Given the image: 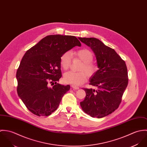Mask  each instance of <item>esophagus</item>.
<instances>
[{"label":"esophagus","instance_id":"esophagus-1","mask_svg":"<svg viewBox=\"0 0 147 147\" xmlns=\"http://www.w3.org/2000/svg\"><path fill=\"white\" fill-rule=\"evenodd\" d=\"M71 86H72V88L74 90H77V89H79V86H75V85H72Z\"/></svg>","mask_w":147,"mask_h":147}]
</instances>
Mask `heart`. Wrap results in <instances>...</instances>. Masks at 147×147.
Returning <instances> with one entry per match:
<instances>
[{
    "label": "heart",
    "mask_w": 147,
    "mask_h": 147,
    "mask_svg": "<svg viewBox=\"0 0 147 147\" xmlns=\"http://www.w3.org/2000/svg\"><path fill=\"white\" fill-rule=\"evenodd\" d=\"M71 53L75 58H78L83 61L79 70L84 71L75 72L69 71L64 74L63 80L67 84H72V85H79L83 84L88 76H93L97 70V67L92 61L93 59V54L89 50L83 49L79 50L73 51ZM72 61L71 53L67 51L63 54L61 57V65L64 70L69 68Z\"/></svg>",
    "instance_id": "1"
}]
</instances>
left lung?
Here are the masks:
<instances>
[{
    "label": "left lung",
    "instance_id": "left-lung-1",
    "mask_svg": "<svg viewBox=\"0 0 147 147\" xmlns=\"http://www.w3.org/2000/svg\"><path fill=\"white\" fill-rule=\"evenodd\" d=\"M78 38L91 48L99 68L89 80V84L97 89L84 88L86 96L80 106L90 117L103 118L118 109L121 102L128 81L126 63L114 49L98 39Z\"/></svg>",
    "mask_w": 147,
    "mask_h": 147
}]
</instances>
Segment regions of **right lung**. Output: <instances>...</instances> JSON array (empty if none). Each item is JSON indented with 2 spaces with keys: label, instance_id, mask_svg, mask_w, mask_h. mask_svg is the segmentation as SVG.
<instances>
[{
  "label": "right lung",
  "instance_id": "1",
  "mask_svg": "<svg viewBox=\"0 0 147 147\" xmlns=\"http://www.w3.org/2000/svg\"><path fill=\"white\" fill-rule=\"evenodd\" d=\"M81 46L72 36L45 37L29 49L16 72L19 97L28 109L41 117L49 116L58 107L70 86L57 83L62 77L61 57L74 47ZM56 84L51 88L50 83Z\"/></svg>",
  "mask_w": 147,
  "mask_h": 147
}]
</instances>
